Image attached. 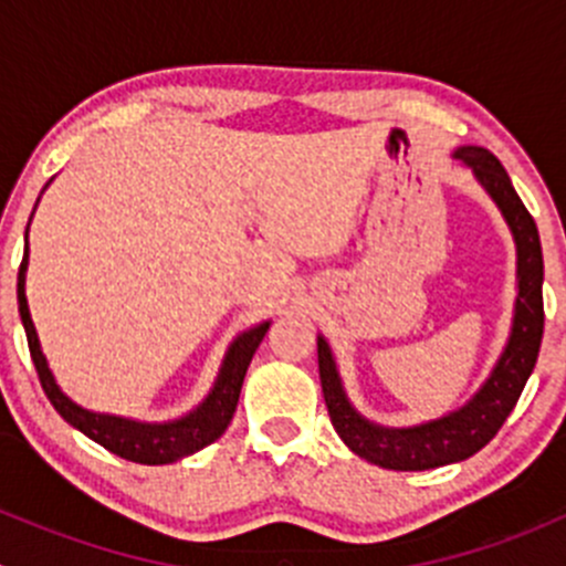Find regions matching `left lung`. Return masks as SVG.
Wrapping results in <instances>:
<instances>
[{
    "label": "left lung",
    "mask_w": 566,
    "mask_h": 566,
    "mask_svg": "<svg viewBox=\"0 0 566 566\" xmlns=\"http://www.w3.org/2000/svg\"><path fill=\"white\" fill-rule=\"evenodd\" d=\"M454 158L468 164L484 191L495 199L517 243L515 323H512L510 345L495 364L488 384L465 408L443 419L410 427V430H386V427L369 424L350 408L328 345L323 336L317 339L319 386H323L331 424L358 458L380 468H391V471H427V468L449 465L488 447L521 399L523 386L534 373L536 356H539L545 310H542V247L534 219L493 153L484 147H460Z\"/></svg>",
    "instance_id": "1"
}]
</instances>
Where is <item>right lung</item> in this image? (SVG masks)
<instances>
[{"mask_svg":"<svg viewBox=\"0 0 566 566\" xmlns=\"http://www.w3.org/2000/svg\"><path fill=\"white\" fill-rule=\"evenodd\" d=\"M27 256H30V249H24V260H21L19 268L21 323H24L27 345H30V356L38 369L40 386H43L49 402L54 405L56 413H60L67 424L82 430L84 436L93 438L95 443H101V447L108 449L112 454H117V458L142 462V465H167V462H175L186 458V454L199 452V449H205L208 443H213L216 438H221V432H224L227 424L232 421V413H235L251 356H254V350L260 347L262 336H265L268 331V323L256 325V328L247 331V334H241L232 342L230 353H227L224 364H221V373L213 391L208 394V399H205L197 410H191V413L182 416V419L169 421V424H139V421L119 419V416L93 413V410H84L78 408L76 402H71V399L60 391V386L54 384V375L49 373V364H45L43 350H40L35 325H32L30 306H27L24 295Z\"/></svg>","mask_w":566,"mask_h":566,"instance_id":"1","label":"right lung"}]
</instances>
